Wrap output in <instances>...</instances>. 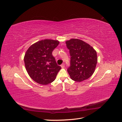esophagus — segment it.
I'll return each mask as SVG.
<instances>
[{
	"instance_id": "34e87169",
	"label": "esophagus",
	"mask_w": 122,
	"mask_h": 122,
	"mask_svg": "<svg viewBox=\"0 0 122 122\" xmlns=\"http://www.w3.org/2000/svg\"><path fill=\"white\" fill-rule=\"evenodd\" d=\"M65 64L64 63H63V64H62L61 65V67L62 68H64V67H65Z\"/></svg>"
}]
</instances>
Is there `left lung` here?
I'll use <instances>...</instances> for the list:
<instances>
[{
	"instance_id": "left-lung-1",
	"label": "left lung",
	"mask_w": 122,
	"mask_h": 122,
	"mask_svg": "<svg viewBox=\"0 0 122 122\" xmlns=\"http://www.w3.org/2000/svg\"><path fill=\"white\" fill-rule=\"evenodd\" d=\"M71 60L67 71L71 78L77 82L86 80L93 74L97 63L96 51L82 40L72 39L66 42Z\"/></svg>"
}]
</instances>
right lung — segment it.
Masks as SVG:
<instances>
[{
	"label": "right lung",
	"mask_w": 122,
	"mask_h": 122,
	"mask_svg": "<svg viewBox=\"0 0 122 122\" xmlns=\"http://www.w3.org/2000/svg\"><path fill=\"white\" fill-rule=\"evenodd\" d=\"M60 43L58 41L43 40L29 47L24 61L27 72L35 82L43 85L55 80L61 69L52 55V51Z\"/></svg>",
	"instance_id": "obj_1"
}]
</instances>
